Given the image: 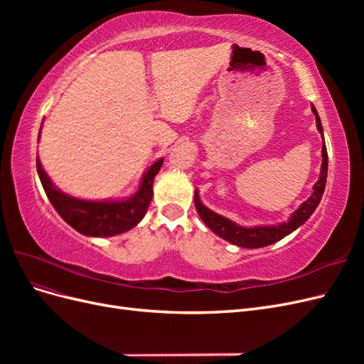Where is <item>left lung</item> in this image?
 I'll list each match as a JSON object with an SVG mask.
<instances>
[{"mask_svg":"<svg viewBox=\"0 0 364 364\" xmlns=\"http://www.w3.org/2000/svg\"><path fill=\"white\" fill-rule=\"evenodd\" d=\"M311 111L316 117V126L317 130L321 132L322 135V167H321V176H318V181L313 186V194L308 197V199L296 209V211L290 215L289 222H282L277 225H262V226H240L232 220H229L223 215H220L211 209L206 208L200 197L199 191H194V205L197 213H199L200 218L203 220V223L213 230L214 234H217L220 238H223L229 243H232L240 247H246V249H258L277 243V241L282 240L284 237H287L291 234L293 230H296L299 226H302L308 218L311 217V214L316 211V208L321 203V199L325 191V185H326V176H328V153H326V146H325V139H323V129L321 118H318V114L316 111V107L311 105Z\"/></svg>","mask_w":364,"mask_h":364,"instance_id":"obj_1","label":"left lung"}]
</instances>
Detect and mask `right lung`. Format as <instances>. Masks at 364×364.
Returning a JSON list of instances; mask_svg holds the SVG:
<instances>
[{
  "label": "right lung",
  "instance_id": "add662e5",
  "mask_svg": "<svg viewBox=\"0 0 364 364\" xmlns=\"http://www.w3.org/2000/svg\"><path fill=\"white\" fill-rule=\"evenodd\" d=\"M162 162L164 158L151 164L142 174L136 193L121 200L77 199V197L60 191L51 182L46 170L42 168L38 156L36 168L48 200L71 228L87 237H114L135 228L146 215L153 197V179L159 173Z\"/></svg>",
  "mask_w": 364,
  "mask_h": 364
}]
</instances>
